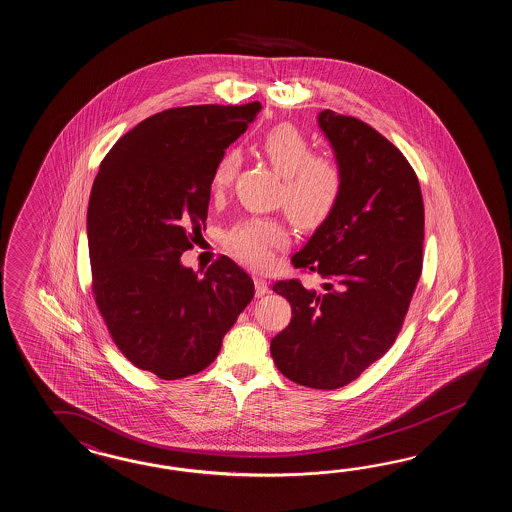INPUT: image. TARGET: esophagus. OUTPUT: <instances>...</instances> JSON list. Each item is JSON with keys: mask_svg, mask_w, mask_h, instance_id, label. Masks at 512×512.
Wrapping results in <instances>:
<instances>
[{"mask_svg": "<svg viewBox=\"0 0 512 512\" xmlns=\"http://www.w3.org/2000/svg\"><path fill=\"white\" fill-rule=\"evenodd\" d=\"M253 283H255V296L262 297L268 292V283L262 277H253Z\"/></svg>", "mask_w": 512, "mask_h": 512, "instance_id": "esophagus-1", "label": "esophagus"}]
</instances>
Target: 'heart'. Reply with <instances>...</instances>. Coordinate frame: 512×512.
Instances as JSON below:
<instances>
[{"instance_id":"obj_1","label":"heart","mask_w":512,"mask_h":512,"mask_svg":"<svg viewBox=\"0 0 512 512\" xmlns=\"http://www.w3.org/2000/svg\"><path fill=\"white\" fill-rule=\"evenodd\" d=\"M262 154L283 178L284 209L299 226H318L332 213L340 198L341 172L327 156L312 154L307 137L296 126H273L262 137ZM240 167L237 148L216 161L211 176L213 193H222L235 180ZM283 224L266 218H250L237 224L226 237L228 250L251 268H266L273 251L288 244Z\"/></svg>"}]
</instances>
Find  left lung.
Returning a JSON list of instances; mask_svg holds the SVG:
<instances>
[{"label":"left lung","instance_id":"left-lung-1","mask_svg":"<svg viewBox=\"0 0 512 512\" xmlns=\"http://www.w3.org/2000/svg\"><path fill=\"white\" fill-rule=\"evenodd\" d=\"M318 125L341 172L340 198L292 262L323 283L273 284L292 321L270 351L292 382L338 389L397 340L421 277L424 205L408 159L375 128L332 110Z\"/></svg>","mask_w":512,"mask_h":512}]
</instances>
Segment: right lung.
Masks as SVG:
<instances>
[{
	"instance_id": "obj_1",
	"label": "right lung",
	"mask_w": 512,
	"mask_h": 512,
	"mask_svg": "<svg viewBox=\"0 0 512 512\" xmlns=\"http://www.w3.org/2000/svg\"><path fill=\"white\" fill-rule=\"evenodd\" d=\"M261 103L183 106L141 121L101 163L88 205L93 294L115 345L163 380L196 375L253 299L222 255L200 279L182 253L207 218L211 176Z\"/></svg>"
}]
</instances>
